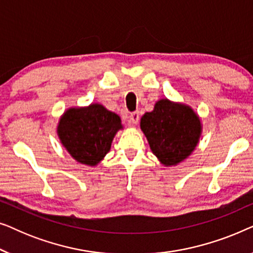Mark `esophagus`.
<instances>
[{"label":"esophagus","mask_w":253,"mask_h":253,"mask_svg":"<svg viewBox=\"0 0 253 253\" xmlns=\"http://www.w3.org/2000/svg\"><path fill=\"white\" fill-rule=\"evenodd\" d=\"M139 112H133L130 114L129 116V123L132 124V126H137V123L139 122Z\"/></svg>","instance_id":"esophagus-1"}]
</instances>
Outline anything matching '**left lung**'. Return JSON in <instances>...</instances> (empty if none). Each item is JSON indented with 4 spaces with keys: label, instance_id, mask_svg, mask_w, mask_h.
<instances>
[{
    "label": "left lung",
    "instance_id": "left-lung-1",
    "mask_svg": "<svg viewBox=\"0 0 253 253\" xmlns=\"http://www.w3.org/2000/svg\"><path fill=\"white\" fill-rule=\"evenodd\" d=\"M140 129L158 160L166 167L184 161L202 136V122L195 110L181 102L160 99L140 119Z\"/></svg>",
    "mask_w": 253,
    "mask_h": 253
}]
</instances>
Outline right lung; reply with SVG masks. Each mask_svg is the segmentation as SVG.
I'll return each instance as SVG.
<instances>
[{
  "mask_svg": "<svg viewBox=\"0 0 253 253\" xmlns=\"http://www.w3.org/2000/svg\"><path fill=\"white\" fill-rule=\"evenodd\" d=\"M122 129L117 114L100 103H91L65 110L58 121L57 136L76 161L95 167L110 151L117 131Z\"/></svg>",
  "mask_w": 253,
  "mask_h": 253,
  "instance_id": "add662e5",
  "label": "right lung"
}]
</instances>
